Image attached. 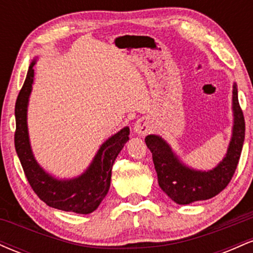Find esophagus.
<instances>
[{
    "mask_svg": "<svg viewBox=\"0 0 253 253\" xmlns=\"http://www.w3.org/2000/svg\"><path fill=\"white\" fill-rule=\"evenodd\" d=\"M133 129H134V132L138 135H140V136L146 135L147 133H149L151 130V125H150L149 119L141 118V119H139V120H136V123L134 124V127H133Z\"/></svg>",
    "mask_w": 253,
    "mask_h": 253,
    "instance_id": "obj_1",
    "label": "esophagus"
}]
</instances>
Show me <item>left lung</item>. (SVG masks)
<instances>
[{
  "label": "left lung",
  "mask_w": 253,
  "mask_h": 253,
  "mask_svg": "<svg viewBox=\"0 0 253 253\" xmlns=\"http://www.w3.org/2000/svg\"><path fill=\"white\" fill-rule=\"evenodd\" d=\"M232 112L233 126L227 152L211 170H197L183 163L162 136L150 134L145 138L146 146L152 153L159 187L172 201L189 205L211 199L227 187L237 169L245 139V121L238 101L236 83L232 91Z\"/></svg>",
  "instance_id": "left-lung-1"
}]
</instances>
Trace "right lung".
<instances>
[{"mask_svg":"<svg viewBox=\"0 0 253 253\" xmlns=\"http://www.w3.org/2000/svg\"><path fill=\"white\" fill-rule=\"evenodd\" d=\"M38 57L28 68L27 76L15 103V150L32 189L47 206L64 211L90 214L100 206L108 193L112 167L125 144L129 140L126 126L109 136L97 150L89 167L72 178H58L38 163L32 151L27 125L28 102L34 83V69Z\"/></svg>","mask_w":253,"mask_h":253,"instance_id":"right-lung-1","label":"right lung"}]
</instances>
